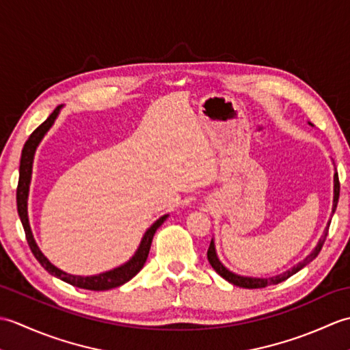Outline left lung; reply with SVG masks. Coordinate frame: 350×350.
Returning a JSON list of instances; mask_svg holds the SVG:
<instances>
[{
	"label": "left lung",
	"mask_w": 350,
	"mask_h": 350,
	"mask_svg": "<svg viewBox=\"0 0 350 350\" xmlns=\"http://www.w3.org/2000/svg\"><path fill=\"white\" fill-rule=\"evenodd\" d=\"M338 197H340V180H338V174H337V171H336V174H334V204H332V213L336 212V209H337ZM329 224H331V221L328 222V227H326V230H325V234L322 236V239L319 241L314 251L311 252V254L306 260H304V262L298 263L295 267H292V269L284 272V273L277 275V277H272V278H250V277H241V275H236L233 272H230L227 267L222 266V263L218 260L217 251H215L213 241H211L209 250H207V260H209V263L215 269V272L219 273L222 278L227 280L228 282H232V284H234L237 287H243V288H263V287L272 286V284H278V282H282V281H286L288 277H292L293 273L299 272L304 266H307L310 262H313V260L317 257V254H319V252H321V250L323 247L326 236H328Z\"/></svg>",
	"instance_id": "left-lung-1"
}]
</instances>
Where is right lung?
I'll use <instances>...</instances> for the list:
<instances>
[{
  "label": "right lung",
  "mask_w": 350,
  "mask_h": 350,
  "mask_svg": "<svg viewBox=\"0 0 350 350\" xmlns=\"http://www.w3.org/2000/svg\"><path fill=\"white\" fill-rule=\"evenodd\" d=\"M62 107H57L54 111H52L51 116L44 120L39 128H37L29 138L25 141L24 148H22V154H21V165H19V182H18V188H16V203H18V213L22 222V227H24L25 237L28 242V247L31 250L34 257L39 260V263L46 269L51 275L54 277L63 280L64 282H69V284L79 287V288H87V290H109L124 284L129 280H132L135 275L143 269V266L146 263V260L148 257V251H150V245L153 241V236L156 233L162 222L167 219L168 215H163L154 224L147 230L143 241L139 243V248L137 250L135 256H133L128 263H124L120 267H116L113 271H108L105 273H99L94 275V277H77V275H70L66 273L63 271L58 269L54 265H52L49 260L42 254V251L37 247V243L34 242V237L31 233V228H29L28 224V213H27V198H28V188H29V180H31V168H33V158H34V152L36 147L39 146L42 141L43 135L49 131V128L54 123L57 118L58 113H60Z\"/></svg>",
  "instance_id": "add662e5"
}]
</instances>
